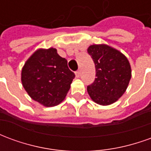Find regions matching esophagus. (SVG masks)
Listing matches in <instances>:
<instances>
[{"instance_id":"obj_1","label":"esophagus","mask_w":151,"mask_h":151,"mask_svg":"<svg viewBox=\"0 0 151 151\" xmlns=\"http://www.w3.org/2000/svg\"><path fill=\"white\" fill-rule=\"evenodd\" d=\"M75 75L77 78H79L80 75H81V72H80V70H78V71H76L75 72Z\"/></svg>"}]
</instances>
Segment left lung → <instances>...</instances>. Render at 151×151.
Instances as JSON below:
<instances>
[{
    "instance_id": "left-lung-1",
    "label": "left lung",
    "mask_w": 151,
    "mask_h": 151,
    "mask_svg": "<svg viewBox=\"0 0 151 151\" xmlns=\"http://www.w3.org/2000/svg\"><path fill=\"white\" fill-rule=\"evenodd\" d=\"M87 52L95 66V79L87 86L93 101L109 105L120 99L126 91L131 78L129 62L123 54L105 44L91 45Z\"/></svg>"
}]
</instances>
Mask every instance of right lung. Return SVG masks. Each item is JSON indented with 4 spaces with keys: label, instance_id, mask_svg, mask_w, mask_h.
I'll return each mask as SVG.
<instances>
[{
    "label": "right lung",
    "instance_id": "add662e5",
    "mask_svg": "<svg viewBox=\"0 0 151 151\" xmlns=\"http://www.w3.org/2000/svg\"><path fill=\"white\" fill-rule=\"evenodd\" d=\"M67 63L52 47L38 50L28 59L22 70V82L32 99L46 107L62 101L75 77Z\"/></svg>",
    "mask_w": 151,
    "mask_h": 151
}]
</instances>
